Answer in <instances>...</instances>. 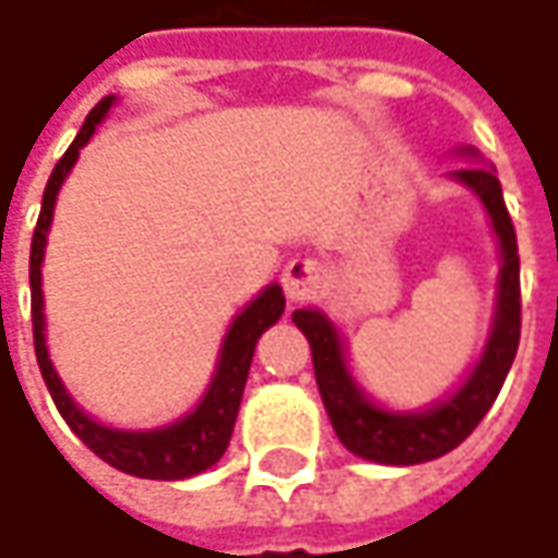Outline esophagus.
<instances>
[{"mask_svg":"<svg viewBox=\"0 0 558 558\" xmlns=\"http://www.w3.org/2000/svg\"><path fill=\"white\" fill-rule=\"evenodd\" d=\"M282 289L292 302H312L324 289V263L314 256H295L282 269Z\"/></svg>","mask_w":558,"mask_h":558,"instance_id":"esophagus-1","label":"esophagus"}]
</instances>
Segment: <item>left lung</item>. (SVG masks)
<instances>
[{"label": "left lung", "instance_id": "obj_1", "mask_svg": "<svg viewBox=\"0 0 558 558\" xmlns=\"http://www.w3.org/2000/svg\"><path fill=\"white\" fill-rule=\"evenodd\" d=\"M456 179L475 189V195L485 202L492 215L495 234L501 241V282H498L501 292H498V314H495L488 350L475 366V373L469 376V383L450 401L424 414H388L383 408L369 404L343 366L340 337L330 327V320L312 308L292 314V320L312 343L317 391L340 444L350 453L385 465H417L456 450L495 404L521 343V256H518L514 221L501 195V182L488 167L456 170Z\"/></svg>", "mask_w": 558, "mask_h": 558}]
</instances>
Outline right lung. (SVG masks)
Here are the masks:
<instances>
[{
	"label": "right lung",
	"instance_id": "add662e5",
	"mask_svg": "<svg viewBox=\"0 0 558 558\" xmlns=\"http://www.w3.org/2000/svg\"><path fill=\"white\" fill-rule=\"evenodd\" d=\"M111 108V96H105L86 118V124L80 128L76 141L70 144V150L57 160L53 173L47 179L44 189V202H40V215H37L35 238H32V327H35V356L40 366V376L47 383V391L57 404V411L63 414V421L70 424V430L105 459L108 465L137 475V478H189L205 472L208 465H215L234 434V421H238V408L244 398L246 373L253 363V347L259 340V333L276 324L286 308V295L279 286H269L253 305H246V312L234 320V327L228 330L225 350H221V363L215 373V383L208 388V395L202 398V404L182 417L173 427L163 430H150V434H124V430H108L102 424H96L89 414H83L70 395L63 391V385L57 379L50 360H47V347H44V299H40V259H44V241H47V228L53 218V202L57 192L63 185V179L70 173V167L80 157V147L96 134V124L105 118V111Z\"/></svg>",
	"mask_w": 558,
	"mask_h": 558
}]
</instances>
